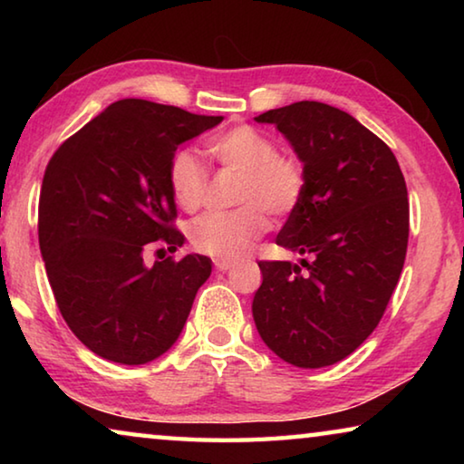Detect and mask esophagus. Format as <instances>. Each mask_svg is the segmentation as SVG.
<instances>
[{"label":"esophagus","mask_w":464,"mask_h":464,"mask_svg":"<svg viewBox=\"0 0 464 464\" xmlns=\"http://www.w3.org/2000/svg\"><path fill=\"white\" fill-rule=\"evenodd\" d=\"M215 268H217L218 272H227V270H231V268H233V264H231V262L217 260V262H215Z\"/></svg>","instance_id":"esophagus-1"}]
</instances>
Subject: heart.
<instances>
[{
  "mask_svg": "<svg viewBox=\"0 0 464 464\" xmlns=\"http://www.w3.org/2000/svg\"><path fill=\"white\" fill-rule=\"evenodd\" d=\"M207 153L227 169L239 174L227 213L202 215L188 225L190 246L217 260H237L268 229V217H286L301 204L307 174L295 155L278 153L266 132L239 124L207 140ZM168 182L174 200L184 210H196L207 192V171L194 153L178 151L169 161Z\"/></svg>",
  "mask_w": 464,
  "mask_h": 464,
  "instance_id": "obj_1",
  "label": "heart"
}]
</instances>
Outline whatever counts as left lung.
I'll list each match as a JSON object with an SVG mask.
<instances>
[{"label": "left lung", "mask_w": 464, "mask_h": 464, "mask_svg": "<svg viewBox=\"0 0 464 464\" xmlns=\"http://www.w3.org/2000/svg\"><path fill=\"white\" fill-rule=\"evenodd\" d=\"M301 160L307 188L276 243L311 262H257L254 321L264 343L298 368L350 356L379 325L401 276L410 200L391 149L354 116L321 102L268 110Z\"/></svg>", "instance_id": "left-lung-1"}]
</instances>
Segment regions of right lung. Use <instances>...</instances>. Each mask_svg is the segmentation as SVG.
Segmentation results:
<instances>
[{
    "label": "right lung",
    "instance_id": "1",
    "mask_svg": "<svg viewBox=\"0 0 464 464\" xmlns=\"http://www.w3.org/2000/svg\"><path fill=\"white\" fill-rule=\"evenodd\" d=\"M223 116L127 98L63 143L44 169L38 243L54 301L85 348L147 364L182 334L210 257L145 264L153 241L182 247L168 169L178 145ZM163 249H157V254Z\"/></svg>",
    "mask_w": 464,
    "mask_h": 464
}]
</instances>
